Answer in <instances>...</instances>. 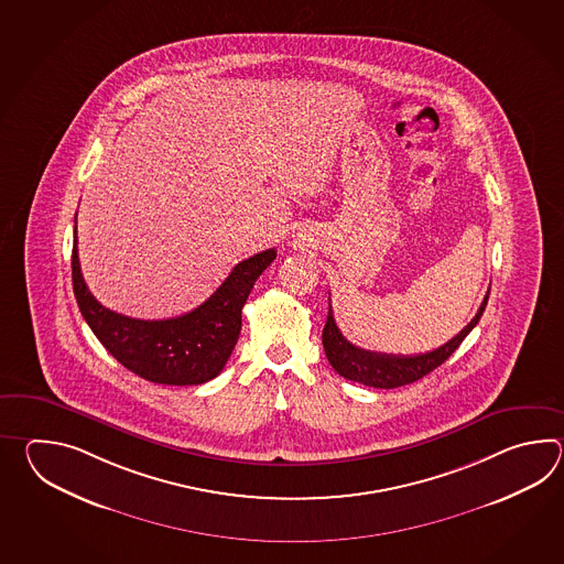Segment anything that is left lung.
Returning a JSON list of instances; mask_svg holds the SVG:
<instances>
[{
    "label": "left lung",
    "mask_w": 564,
    "mask_h": 564,
    "mask_svg": "<svg viewBox=\"0 0 564 564\" xmlns=\"http://www.w3.org/2000/svg\"><path fill=\"white\" fill-rule=\"evenodd\" d=\"M488 299H490V288L484 296V302L479 304L476 316L452 340H447L440 348H433L430 352H421V355H384V352H372V350L355 347L338 330L330 302H328V316H326L323 330L326 359L340 377H345L348 381H355V383L375 387V389H395L403 384L415 383V381H420L421 377L430 375L433 369H437L442 362L452 357V352L462 345V340L479 323L481 314L486 311Z\"/></svg>",
    "instance_id": "left-lung-1"
}]
</instances>
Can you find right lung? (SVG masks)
I'll list each match as a JSON object with an SVG mask.
<instances>
[{"instance_id":"obj_1","label":"right lung","mask_w":564,"mask_h":564,"mask_svg":"<svg viewBox=\"0 0 564 564\" xmlns=\"http://www.w3.org/2000/svg\"><path fill=\"white\" fill-rule=\"evenodd\" d=\"M276 250L253 253L195 311L167 321H139L108 311L90 294L78 262L74 228L73 286L78 308L102 347L151 383L202 384L224 371L241 330V308Z\"/></svg>"}]
</instances>
